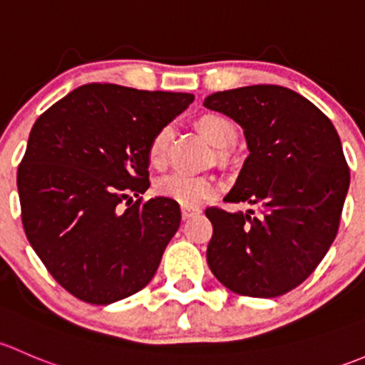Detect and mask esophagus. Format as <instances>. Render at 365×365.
I'll use <instances>...</instances> for the list:
<instances>
[{"instance_id": "1", "label": "esophagus", "mask_w": 365, "mask_h": 365, "mask_svg": "<svg viewBox=\"0 0 365 365\" xmlns=\"http://www.w3.org/2000/svg\"><path fill=\"white\" fill-rule=\"evenodd\" d=\"M197 214H200V210H198V209H190V207H182L181 209L182 220H190V217L197 216Z\"/></svg>"}]
</instances>
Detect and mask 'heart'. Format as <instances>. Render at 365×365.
Segmentation results:
<instances>
[{
    "mask_svg": "<svg viewBox=\"0 0 365 365\" xmlns=\"http://www.w3.org/2000/svg\"><path fill=\"white\" fill-rule=\"evenodd\" d=\"M200 128L205 137L212 142L216 148H230L237 137L234 123L220 114H205L200 119ZM172 128L163 126L153 137L149 144V160L153 165H161L167 158L168 140H170ZM156 191L161 197L182 205V207H198L204 200L216 195V182L205 175L187 174V172H172L156 182Z\"/></svg>",
    "mask_w": 365,
    "mask_h": 365,
    "instance_id": "b5f03b06",
    "label": "heart"
}]
</instances>
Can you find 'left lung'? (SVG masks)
I'll list each match as a JSON object with an SVG mask.
<instances>
[{
	"mask_svg": "<svg viewBox=\"0 0 365 365\" xmlns=\"http://www.w3.org/2000/svg\"><path fill=\"white\" fill-rule=\"evenodd\" d=\"M204 107L234 119L250 151L225 202L260 210H205L214 228L209 269L234 294L284 295L336 239L350 187L339 135L320 108L283 86L217 91Z\"/></svg>",
	"mask_w": 365,
	"mask_h": 365,
	"instance_id": "1",
	"label": "left lung"
}]
</instances>
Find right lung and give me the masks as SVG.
Segmentation results:
<instances>
[{
	"instance_id": "1",
	"label": "right lung",
	"mask_w": 365,
	"mask_h": 365,
	"mask_svg": "<svg viewBox=\"0 0 365 365\" xmlns=\"http://www.w3.org/2000/svg\"><path fill=\"white\" fill-rule=\"evenodd\" d=\"M195 100L190 93L86 84L31 128L17 187L26 237L65 290L107 306L156 274L181 225L165 197L128 204L149 187L153 137Z\"/></svg>"
}]
</instances>
